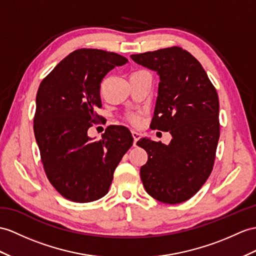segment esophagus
<instances>
[{"instance_id": "34e87169", "label": "esophagus", "mask_w": 256, "mask_h": 256, "mask_svg": "<svg viewBox=\"0 0 256 256\" xmlns=\"http://www.w3.org/2000/svg\"><path fill=\"white\" fill-rule=\"evenodd\" d=\"M132 138H134V146H136V141H138L141 138V134L139 132H132Z\"/></svg>"}]
</instances>
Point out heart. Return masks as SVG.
<instances>
[{"label": "heart", "instance_id": "1", "mask_svg": "<svg viewBox=\"0 0 256 256\" xmlns=\"http://www.w3.org/2000/svg\"><path fill=\"white\" fill-rule=\"evenodd\" d=\"M127 120L134 124V126H139V124H141V115L140 113H130L128 116H127Z\"/></svg>", "mask_w": 256, "mask_h": 256}]
</instances>
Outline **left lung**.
<instances>
[{
    "mask_svg": "<svg viewBox=\"0 0 256 256\" xmlns=\"http://www.w3.org/2000/svg\"><path fill=\"white\" fill-rule=\"evenodd\" d=\"M134 62L160 77L151 127L170 132V144L141 138L148 162L140 168L152 198L176 204L201 189L213 170L220 139V101L202 65L182 48L134 54Z\"/></svg>",
    "mask_w": 256,
    "mask_h": 256,
    "instance_id": "left-lung-1",
    "label": "left lung"
}]
</instances>
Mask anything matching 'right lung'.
Returning <instances> with one entry per match:
<instances>
[{
	"label": "right lung",
	"mask_w": 256,
	"mask_h": 256,
	"mask_svg": "<svg viewBox=\"0 0 256 256\" xmlns=\"http://www.w3.org/2000/svg\"><path fill=\"white\" fill-rule=\"evenodd\" d=\"M128 63L96 48L70 53L42 80L36 98L34 130L50 182L67 200L96 201L108 192L114 172L132 146L124 126H110L100 141L88 129L100 116V89L106 74Z\"/></svg>",
	"instance_id": "add662e5"
}]
</instances>
